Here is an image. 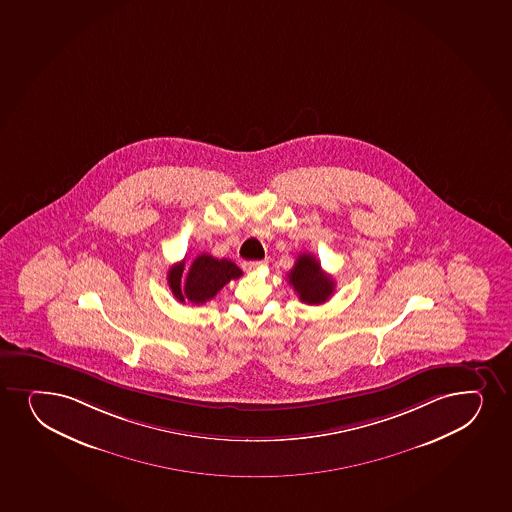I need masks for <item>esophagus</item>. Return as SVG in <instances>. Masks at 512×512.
I'll list each match as a JSON object with an SVG mask.
<instances>
[{
  "label": "esophagus",
  "instance_id": "esophagus-1",
  "mask_svg": "<svg viewBox=\"0 0 512 512\" xmlns=\"http://www.w3.org/2000/svg\"><path fill=\"white\" fill-rule=\"evenodd\" d=\"M265 265V261H246V263H242V268L246 271H256L261 270Z\"/></svg>",
  "mask_w": 512,
  "mask_h": 512
}]
</instances>
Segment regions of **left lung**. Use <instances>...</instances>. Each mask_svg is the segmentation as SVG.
Returning a JSON list of instances; mask_svg holds the SVG:
<instances>
[{"label":"left lung","mask_w":512,"mask_h":512,"mask_svg":"<svg viewBox=\"0 0 512 512\" xmlns=\"http://www.w3.org/2000/svg\"><path fill=\"white\" fill-rule=\"evenodd\" d=\"M288 283L294 287L304 304H324L335 292L333 278L321 270L318 259L312 254H300L294 268L288 273Z\"/></svg>","instance_id":"8db88e82"}]
</instances>
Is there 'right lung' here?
I'll return each mask as SVG.
<instances>
[{"label":"right lung","mask_w":512,"mask_h":512,"mask_svg":"<svg viewBox=\"0 0 512 512\" xmlns=\"http://www.w3.org/2000/svg\"><path fill=\"white\" fill-rule=\"evenodd\" d=\"M242 275L241 268L230 259H217L210 254H200L189 266L184 277V261L171 266L167 273V282L172 294L179 302L205 304L220 292V288Z\"/></svg>","instance_id":"1"}]
</instances>
